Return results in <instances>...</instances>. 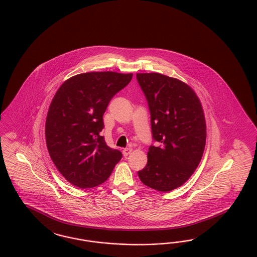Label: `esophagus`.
<instances>
[{
  "label": "esophagus",
  "mask_w": 257,
  "mask_h": 257,
  "mask_svg": "<svg viewBox=\"0 0 257 257\" xmlns=\"http://www.w3.org/2000/svg\"><path fill=\"white\" fill-rule=\"evenodd\" d=\"M133 152V149L132 148H125L123 150V155L124 157H127V156H129L131 153Z\"/></svg>",
  "instance_id": "obj_1"
}]
</instances>
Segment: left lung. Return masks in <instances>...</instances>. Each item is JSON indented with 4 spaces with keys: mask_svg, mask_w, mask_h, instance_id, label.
Segmentation results:
<instances>
[{
    "mask_svg": "<svg viewBox=\"0 0 257 257\" xmlns=\"http://www.w3.org/2000/svg\"><path fill=\"white\" fill-rule=\"evenodd\" d=\"M148 100L153 138L145 168L139 177L146 186L170 192L183 185L203 156L206 120L200 99L182 80L160 73H138Z\"/></svg>",
    "mask_w": 257,
    "mask_h": 257,
    "instance_id": "8db88e82",
    "label": "left lung"
}]
</instances>
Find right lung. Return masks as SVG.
<instances>
[{
    "mask_svg": "<svg viewBox=\"0 0 257 257\" xmlns=\"http://www.w3.org/2000/svg\"><path fill=\"white\" fill-rule=\"evenodd\" d=\"M133 74L87 72L65 80L46 115L45 141L58 171L74 186L87 189L106 181L122 154L107 146L100 132L109 101Z\"/></svg>",
    "mask_w": 257,
    "mask_h": 257,
    "instance_id": "1",
    "label": "right lung"
}]
</instances>
